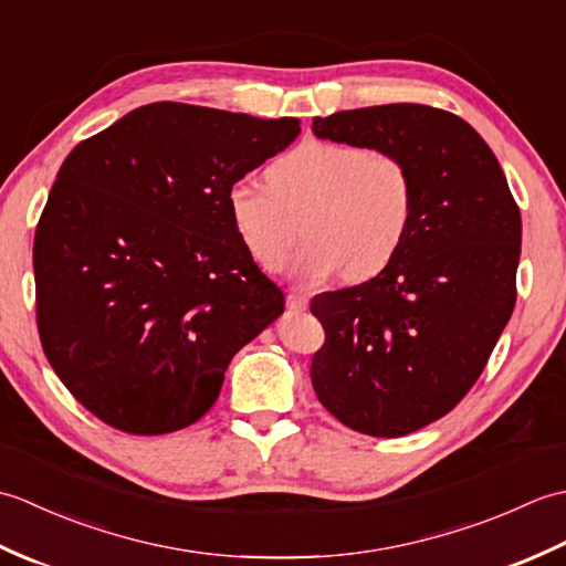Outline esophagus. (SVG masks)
Listing matches in <instances>:
<instances>
[{
	"instance_id": "obj_1",
	"label": "esophagus",
	"mask_w": 566,
	"mask_h": 566,
	"mask_svg": "<svg viewBox=\"0 0 566 566\" xmlns=\"http://www.w3.org/2000/svg\"><path fill=\"white\" fill-rule=\"evenodd\" d=\"M286 306L292 311H306L308 298L304 294H286Z\"/></svg>"
}]
</instances>
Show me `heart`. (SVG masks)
<instances>
[{"label":"heart","instance_id":"b5f03b06","mask_svg":"<svg viewBox=\"0 0 566 566\" xmlns=\"http://www.w3.org/2000/svg\"><path fill=\"white\" fill-rule=\"evenodd\" d=\"M308 243L292 274L321 284L340 274L365 280L387 268L411 226L413 187L406 167L387 153L355 143L308 138L268 167V185L238 179L228 216L250 258L280 270L304 213Z\"/></svg>","mask_w":566,"mask_h":566}]
</instances>
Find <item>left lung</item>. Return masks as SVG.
Listing matches in <instances>:
<instances>
[{"label":"left lung","instance_id":"left-lung-1","mask_svg":"<svg viewBox=\"0 0 566 566\" xmlns=\"http://www.w3.org/2000/svg\"><path fill=\"white\" fill-rule=\"evenodd\" d=\"M311 128L394 155L411 177V226L387 268L311 302L326 328L318 401L347 428L399 438L452 411L486 367L515 306L521 211L496 155L450 112L384 104Z\"/></svg>","mask_w":566,"mask_h":566}]
</instances>
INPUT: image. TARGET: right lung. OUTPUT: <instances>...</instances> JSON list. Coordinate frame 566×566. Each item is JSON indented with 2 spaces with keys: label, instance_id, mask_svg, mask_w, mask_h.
Listing matches in <instances>:
<instances>
[{
  "label": "right lung",
  "instance_id": "right-lung-1",
  "mask_svg": "<svg viewBox=\"0 0 566 566\" xmlns=\"http://www.w3.org/2000/svg\"><path fill=\"white\" fill-rule=\"evenodd\" d=\"M302 134L155 102L82 140L35 228L39 333L67 391L134 436L187 428L284 294L240 243L228 191Z\"/></svg>",
  "mask_w": 566,
  "mask_h": 566
}]
</instances>
